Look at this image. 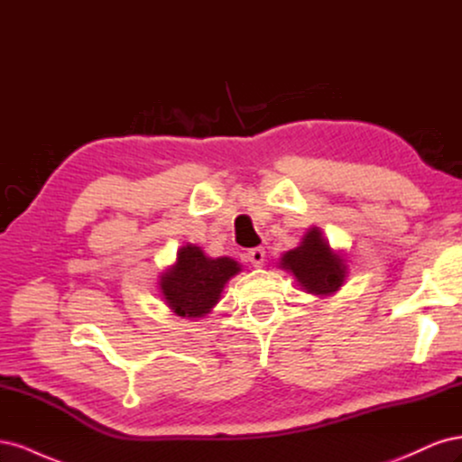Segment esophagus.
<instances>
[{"label":"esophagus","mask_w":462,"mask_h":462,"mask_svg":"<svg viewBox=\"0 0 462 462\" xmlns=\"http://www.w3.org/2000/svg\"><path fill=\"white\" fill-rule=\"evenodd\" d=\"M263 260H265V250L260 246V248H253L248 253V262L254 265V268H260V265H263Z\"/></svg>","instance_id":"34e87169"}]
</instances>
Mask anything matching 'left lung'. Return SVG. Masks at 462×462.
Here are the masks:
<instances>
[{
    "label": "left lung",
    "mask_w": 462,
    "mask_h": 462,
    "mask_svg": "<svg viewBox=\"0 0 462 462\" xmlns=\"http://www.w3.org/2000/svg\"><path fill=\"white\" fill-rule=\"evenodd\" d=\"M279 268L289 272L300 289L316 297L337 292L348 275L345 256L335 253L319 227L306 231L300 245L279 258Z\"/></svg>",
    "instance_id": "8db88e82"
}]
</instances>
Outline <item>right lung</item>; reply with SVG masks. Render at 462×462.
Instances as JSON below:
<instances>
[{
	"label": "right lung",
	"mask_w": 462,
	"mask_h": 462,
	"mask_svg": "<svg viewBox=\"0 0 462 462\" xmlns=\"http://www.w3.org/2000/svg\"><path fill=\"white\" fill-rule=\"evenodd\" d=\"M243 272L229 258H209L197 245L187 243L177 250L175 262L160 275V292L167 309L180 318H204L219 302L227 282Z\"/></svg>",
	"instance_id": "right-lung-1"
}]
</instances>
